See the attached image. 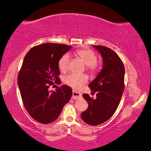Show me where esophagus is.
I'll return each instance as SVG.
<instances>
[{
	"label": "esophagus",
	"mask_w": 151,
	"mask_h": 151,
	"mask_svg": "<svg viewBox=\"0 0 151 151\" xmlns=\"http://www.w3.org/2000/svg\"><path fill=\"white\" fill-rule=\"evenodd\" d=\"M82 97V94L80 93H78L77 91H73V96L72 99H78Z\"/></svg>",
	"instance_id": "esophagus-1"
}]
</instances>
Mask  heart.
Wrapping results in <instances>:
<instances>
[{"label":"heart","mask_w":151,"mask_h":151,"mask_svg":"<svg viewBox=\"0 0 151 151\" xmlns=\"http://www.w3.org/2000/svg\"><path fill=\"white\" fill-rule=\"evenodd\" d=\"M76 55L87 66L88 70L91 73L96 72L98 70V65L96 63L97 56L94 51L90 49L78 50L76 52ZM69 63V55L67 54L63 55L58 63L60 70L62 72H66L68 70ZM87 80L88 77L86 75H76V74H70L64 78V81L66 84L75 88H80L82 85L87 82Z\"/></svg>","instance_id":"1"}]
</instances>
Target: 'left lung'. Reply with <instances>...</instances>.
I'll list each match as a JSON object with an SVG mask.
<instances>
[{"instance_id":"obj_1","label":"left lung","mask_w":151,"mask_h":151,"mask_svg":"<svg viewBox=\"0 0 151 151\" xmlns=\"http://www.w3.org/2000/svg\"><path fill=\"white\" fill-rule=\"evenodd\" d=\"M103 58V68L89 84L91 91L96 93V99L88 94L83 96L88 106L81 113L83 121L93 126L101 124L113 115L121 101L124 91V66L121 58L111 48L93 45Z\"/></svg>"}]
</instances>
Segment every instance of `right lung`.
Instances as JSON below:
<instances>
[{"label": "right lung", "instance_id": "1", "mask_svg": "<svg viewBox=\"0 0 151 151\" xmlns=\"http://www.w3.org/2000/svg\"><path fill=\"white\" fill-rule=\"evenodd\" d=\"M71 48L45 43L32 47L24 57L18 85L25 109L40 123L55 121L72 96V89L67 85H61L55 91H48L50 86L61 83L58 60Z\"/></svg>", "mask_w": 151, "mask_h": 151}]
</instances>
